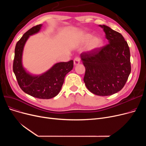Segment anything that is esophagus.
Listing matches in <instances>:
<instances>
[{
  "instance_id": "34e87169",
  "label": "esophagus",
  "mask_w": 146,
  "mask_h": 146,
  "mask_svg": "<svg viewBox=\"0 0 146 146\" xmlns=\"http://www.w3.org/2000/svg\"><path fill=\"white\" fill-rule=\"evenodd\" d=\"M74 65H78L80 63V58L79 57H76L74 59Z\"/></svg>"
}]
</instances>
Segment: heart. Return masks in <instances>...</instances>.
Returning <instances> with one entry per match:
<instances>
[{
	"label": "heart",
	"instance_id": "heart-1",
	"mask_svg": "<svg viewBox=\"0 0 146 146\" xmlns=\"http://www.w3.org/2000/svg\"><path fill=\"white\" fill-rule=\"evenodd\" d=\"M79 42L83 44L86 42V50L88 51H94L100 48L103 43L102 38L98 35L92 36L90 34H84L79 38Z\"/></svg>",
	"mask_w": 146,
	"mask_h": 146
}]
</instances>
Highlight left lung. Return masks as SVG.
<instances>
[{
    "label": "left lung",
    "mask_w": 146,
    "mask_h": 146,
    "mask_svg": "<svg viewBox=\"0 0 146 146\" xmlns=\"http://www.w3.org/2000/svg\"><path fill=\"white\" fill-rule=\"evenodd\" d=\"M108 44L94 51L83 52L81 60L86 71L84 82L95 95L109 96L123 87L131 73L128 45L120 33L100 25Z\"/></svg>",
    "instance_id": "left-lung-1"
}]
</instances>
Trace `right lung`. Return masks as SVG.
Returning a JSON list of instances; mask_svg holds the SVG:
<instances>
[{
  "mask_svg": "<svg viewBox=\"0 0 146 146\" xmlns=\"http://www.w3.org/2000/svg\"><path fill=\"white\" fill-rule=\"evenodd\" d=\"M42 24L33 27L26 32L15 46L13 70L18 85L25 93L34 98L48 99L57 96L64 83L66 75L73 67V61L57 63L48 70L40 75L30 74L22 65V53L30 35L40 31Z\"/></svg>",
  "mask_w": 146,
  "mask_h": 146,
  "instance_id": "right-lung-1",
  "label": "right lung"
}]
</instances>
